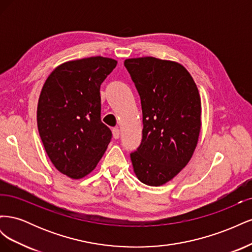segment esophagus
Wrapping results in <instances>:
<instances>
[{
	"instance_id": "obj_1",
	"label": "esophagus",
	"mask_w": 252,
	"mask_h": 252,
	"mask_svg": "<svg viewBox=\"0 0 252 252\" xmlns=\"http://www.w3.org/2000/svg\"><path fill=\"white\" fill-rule=\"evenodd\" d=\"M112 133H113V138L114 139H119L120 138V133H121L119 127H114L112 129Z\"/></svg>"
}]
</instances>
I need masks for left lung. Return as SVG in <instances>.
<instances>
[{
    "label": "left lung",
    "instance_id": "left-lung-1",
    "mask_svg": "<svg viewBox=\"0 0 252 252\" xmlns=\"http://www.w3.org/2000/svg\"><path fill=\"white\" fill-rule=\"evenodd\" d=\"M138 90L143 136L130 154L138 179L149 186L172 180L191 158L201 130L199 90L184 66L145 57L125 60Z\"/></svg>",
    "mask_w": 252,
    "mask_h": 252
}]
</instances>
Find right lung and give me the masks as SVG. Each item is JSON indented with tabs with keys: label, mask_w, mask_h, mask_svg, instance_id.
Wrapping results in <instances>:
<instances>
[{
	"label": "right lung",
	"mask_w": 252,
	"mask_h": 252,
	"mask_svg": "<svg viewBox=\"0 0 252 252\" xmlns=\"http://www.w3.org/2000/svg\"><path fill=\"white\" fill-rule=\"evenodd\" d=\"M117 61L91 57L58 66L37 103V129L56 168L71 179L93 171L111 140L101 121V84Z\"/></svg>",
	"instance_id": "right-lung-1"
}]
</instances>
